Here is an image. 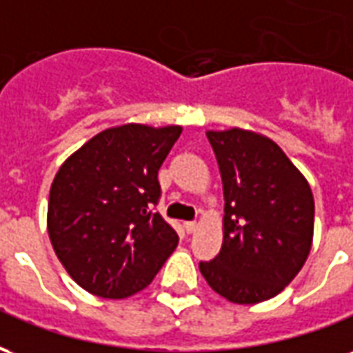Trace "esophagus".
Returning a JSON list of instances; mask_svg holds the SVG:
<instances>
[{
  "instance_id": "esophagus-1",
  "label": "esophagus",
  "mask_w": 353,
  "mask_h": 353,
  "mask_svg": "<svg viewBox=\"0 0 353 353\" xmlns=\"http://www.w3.org/2000/svg\"><path fill=\"white\" fill-rule=\"evenodd\" d=\"M183 227H185V230H187V232L191 234V232H194V230L199 229V223H196V221H187Z\"/></svg>"
}]
</instances>
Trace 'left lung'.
I'll return each mask as SVG.
<instances>
[{
  "mask_svg": "<svg viewBox=\"0 0 353 353\" xmlns=\"http://www.w3.org/2000/svg\"><path fill=\"white\" fill-rule=\"evenodd\" d=\"M225 194L221 252L200 261L208 285L236 304L276 296L303 268L314 234L310 185L270 139L208 132Z\"/></svg>",
  "mask_w": 353,
  "mask_h": 353,
  "instance_id": "left-lung-1",
  "label": "left lung"
}]
</instances>
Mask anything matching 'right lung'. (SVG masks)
I'll return each instance as SVG.
<instances>
[{
	"mask_svg": "<svg viewBox=\"0 0 353 353\" xmlns=\"http://www.w3.org/2000/svg\"><path fill=\"white\" fill-rule=\"evenodd\" d=\"M179 126L124 124L88 139L60 166L49 196V236L68 274L92 295L147 288L179 236L154 210L159 170Z\"/></svg>",
	"mask_w": 353,
	"mask_h": 353,
	"instance_id": "right-lung-1",
	"label": "right lung"
}]
</instances>
